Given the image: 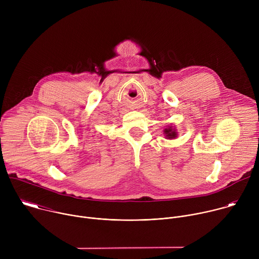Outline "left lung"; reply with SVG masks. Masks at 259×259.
Returning <instances> with one entry per match:
<instances>
[{
	"label": "left lung",
	"mask_w": 259,
	"mask_h": 259,
	"mask_svg": "<svg viewBox=\"0 0 259 259\" xmlns=\"http://www.w3.org/2000/svg\"><path fill=\"white\" fill-rule=\"evenodd\" d=\"M163 132H164L165 137H166L167 139H175V138H177V136H178V132H177V130H176V127L173 126V125L167 126V127L163 130Z\"/></svg>",
	"instance_id": "1"
}]
</instances>
